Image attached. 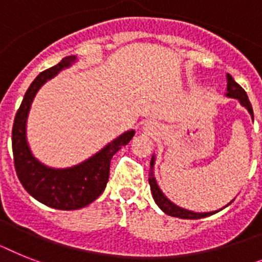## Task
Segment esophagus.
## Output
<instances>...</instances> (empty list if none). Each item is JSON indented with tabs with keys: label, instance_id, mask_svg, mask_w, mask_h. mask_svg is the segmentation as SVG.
<instances>
[{
	"label": "esophagus",
	"instance_id": "esophagus-1",
	"mask_svg": "<svg viewBox=\"0 0 262 262\" xmlns=\"http://www.w3.org/2000/svg\"><path fill=\"white\" fill-rule=\"evenodd\" d=\"M144 130L148 132L149 135H153V133H156V132L158 130V126H157V124H155V122L149 121V122H145Z\"/></svg>",
	"mask_w": 262,
	"mask_h": 262
}]
</instances>
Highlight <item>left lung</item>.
Masks as SVG:
<instances>
[{
	"instance_id": "left-lung-1",
	"label": "left lung",
	"mask_w": 262,
	"mask_h": 262,
	"mask_svg": "<svg viewBox=\"0 0 262 262\" xmlns=\"http://www.w3.org/2000/svg\"><path fill=\"white\" fill-rule=\"evenodd\" d=\"M226 96L239 100V102L243 104V106L247 107L248 111H249V113L252 114V117H253V109H252V104H250L249 98H248L247 96V92L239 86L236 81L233 80V77L230 76V74H228V93H226ZM153 165H155V161H153V158H151L150 172H149V184H150L153 199H155L156 204L161 208L162 212H165L166 214H169V216L179 217V219H190V220L212 216V214L219 212V210H217V212H209V213H194V212H190V210L182 209V208H180V206L174 205L173 202H170L166 197H165L164 193H162L161 190H160V188H158L155 176H153ZM228 205H229V204H228Z\"/></svg>"
}]
</instances>
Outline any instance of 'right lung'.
Here are the masks:
<instances>
[{
    "label": "right lung",
    "instance_id": "add662e5",
    "mask_svg": "<svg viewBox=\"0 0 262 262\" xmlns=\"http://www.w3.org/2000/svg\"><path fill=\"white\" fill-rule=\"evenodd\" d=\"M76 57L62 58L61 62L46 69L36 77L26 90L21 106L17 111L12 130V146L14 168L19 182L37 201L61 210L80 209L89 205L106 188L111 161L124 145L130 141L135 130H129L106 145L97 155L82 164L68 169H52L38 162L30 153L26 142V117L37 90L60 70L74 62Z\"/></svg>",
    "mask_w": 262,
    "mask_h": 262
}]
</instances>
